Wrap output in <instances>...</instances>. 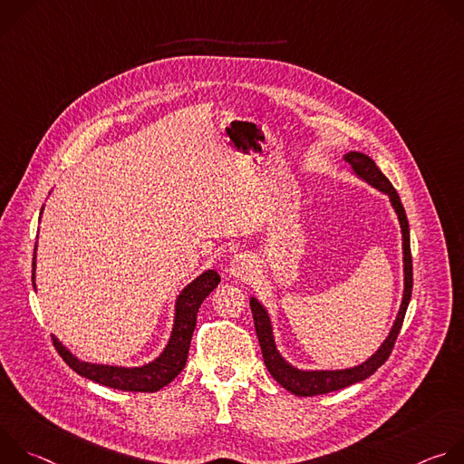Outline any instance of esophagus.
I'll list each match as a JSON object with an SVG mask.
<instances>
[{"mask_svg": "<svg viewBox=\"0 0 464 464\" xmlns=\"http://www.w3.org/2000/svg\"><path fill=\"white\" fill-rule=\"evenodd\" d=\"M227 272H229V276H231L233 279H237V281H247V279L253 276V272H255L253 260H251L247 255H237V256L231 260Z\"/></svg>", "mask_w": 464, "mask_h": 464, "instance_id": "34e87169", "label": "esophagus"}]
</instances>
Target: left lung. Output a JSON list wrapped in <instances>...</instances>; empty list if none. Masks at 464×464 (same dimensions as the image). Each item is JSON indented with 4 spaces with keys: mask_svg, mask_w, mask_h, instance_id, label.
Wrapping results in <instances>:
<instances>
[{
    "mask_svg": "<svg viewBox=\"0 0 464 464\" xmlns=\"http://www.w3.org/2000/svg\"><path fill=\"white\" fill-rule=\"evenodd\" d=\"M343 160L349 163V170L358 179L365 181L367 185L374 187L376 190L389 196V204L394 209L396 217H399L401 233H402V264H404V290H402V303L396 314V319L392 321V326L389 330L387 338L382 342V345L360 365L347 367V369H299L292 363H288L283 354L277 349L276 334H274V323L268 308L264 306L256 297H249V306L253 312L256 338L262 349V358L266 363V369L270 374L290 392L295 396H315V394H326L330 391H338L343 387H349L356 382H363L369 378L391 354L392 345L396 342V336L401 333V326L411 299V288H413V266H411V249H410V224L404 211V206L401 202V196L396 194L391 181L382 174V170L376 167V163L363 152L351 150L343 156Z\"/></svg>",
    "mask_w": 464,
    "mask_h": 464,
    "instance_id": "8db88e82",
    "label": "left lung"
}]
</instances>
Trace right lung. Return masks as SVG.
<instances>
[{
    "mask_svg": "<svg viewBox=\"0 0 464 464\" xmlns=\"http://www.w3.org/2000/svg\"><path fill=\"white\" fill-rule=\"evenodd\" d=\"M34 281H36V247H34V260H33V286L36 288ZM218 283H220V276L215 270H206L178 294L174 303V321H172L169 342L163 347V351L145 365L122 367V365H110V363H92L77 358L56 336H53V343L58 354L62 356V360L75 372H79L88 380H93L101 385L121 389V391H138V392L160 391L183 371L188 347H190V338L196 326L198 308H200L204 299L218 286Z\"/></svg>",
    "mask_w": 464,
    "mask_h": 464,
    "instance_id": "add662e5",
    "label": "right lung"
}]
</instances>
